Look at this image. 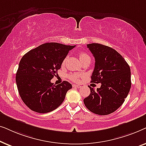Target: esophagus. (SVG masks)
Returning <instances> with one entry per match:
<instances>
[{
    "instance_id": "34e87169",
    "label": "esophagus",
    "mask_w": 146,
    "mask_h": 146,
    "mask_svg": "<svg viewBox=\"0 0 146 146\" xmlns=\"http://www.w3.org/2000/svg\"><path fill=\"white\" fill-rule=\"evenodd\" d=\"M72 86H73V88H80V87H81L80 86L77 85V84H73V85H72Z\"/></svg>"
}]
</instances>
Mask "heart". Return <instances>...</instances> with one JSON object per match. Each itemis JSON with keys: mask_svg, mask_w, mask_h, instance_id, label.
Instances as JSON below:
<instances>
[{"mask_svg": "<svg viewBox=\"0 0 146 146\" xmlns=\"http://www.w3.org/2000/svg\"><path fill=\"white\" fill-rule=\"evenodd\" d=\"M88 56V55L87 54H86L84 52H80L79 54V58H80V60H82L83 58H84ZM66 60V58L64 59V63L65 62ZM82 77L81 75L80 74H72L69 76V78L71 80H72L73 82H78L80 81V80Z\"/></svg>", "mask_w": 146, "mask_h": 146, "instance_id": "obj_1", "label": "heart"}]
</instances>
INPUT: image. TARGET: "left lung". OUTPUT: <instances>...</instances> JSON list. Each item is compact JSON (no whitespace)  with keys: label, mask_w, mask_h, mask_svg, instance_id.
<instances>
[{"label":"left lung","mask_w":146,"mask_h":146,"mask_svg":"<svg viewBox=\"0 0 146 146\" xmlns=\"http://www.w3.org/2000/svg\"><path fill=\"white\" fill-rule=\"evenodd\" d=\"M95 58L91 82L101 83L84 99L86 107L98 115H108L122 105L131 88V72L125 59L112 48L98 43L87 44Z\"/></svg>","instance_id":"left-lung-1"}]
</instances>
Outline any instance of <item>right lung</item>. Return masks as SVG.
I'll return each mask as SVG.
<instances>
[{"mask_svg": "<svg viewBox=\"0 0 146 146\" xmlns=\"http://www.w3.org/2000/svg\"><path fill=\"white\" fill-rule=\"evenodd\" d=\"M76 46L48 42L40 45L22 58L17 74L18 90L31 110L48 113L56 109L72 88L68 82L55 86L50 80L61 68L69 51Z\"/></svg>", "mask_w": 146, "mask_h": 146, "instance_id": "add662e5", "label": "right lung"}]
</instances>
